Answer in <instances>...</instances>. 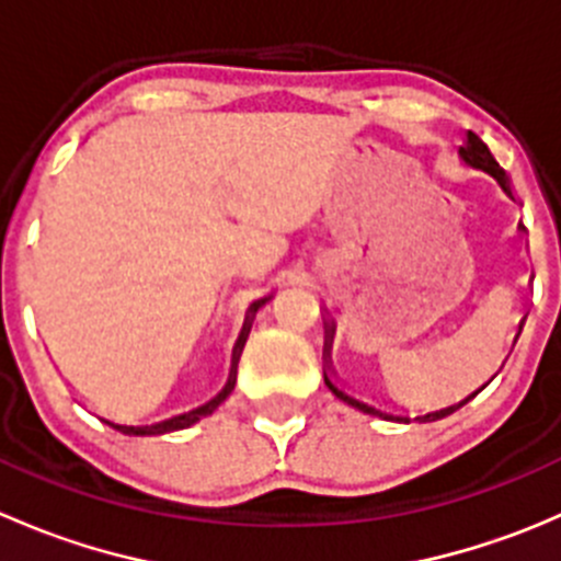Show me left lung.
I'll return each mask as SVG.
<instances>
[{"label": "left lung", "instance_id": "left-lung-1", "mask_svg": "<svg viewBox=\"0 0 561 561\" xmlns=\"http://www.w3.org/2000/svg\"><path fill=\"white\" fill-rule=\"evenodd\" d=\"M458 157H461V160L467 162L469 168H478V171L489 173L491 179H494L496 184H500L502 190H505V195H511V197H513V190H511V179H507L505 168H502L500 162H496V157L491 154V149H489V146L483 144V138H480L478 133H472V129H469V133H467V140H463V146H461V149H458ZM513 201H516V197H513ZM518 228L524 230V222H518ZM518 331H522V328H518ZM331 342H333V322H325V364H328V358H331ZM328 369H331V366H328ZM325 386L331 388V393H333V396H339V399H342V401H347V404H350V407H355V410L366 412V415H380V417H388V421H404V423H410V417H407V415H390V412H382V410H377V407L366 404V401L355 399V396H350L347 390H342V388H339L336 382H333L331 377H328V375H325ZM474 393H478V390H474ZM474 393H472V396H474ZM472 396H467V399H463V401H458V404H450V407H445V410H437V412H426V415H417L415 421H421V423H428V421H439V417L450 415V412H456L458 407H461V404H467V401L472 399Z\"/></svg>", "mask_w": 561, "mask_h": 561}]
</instances>
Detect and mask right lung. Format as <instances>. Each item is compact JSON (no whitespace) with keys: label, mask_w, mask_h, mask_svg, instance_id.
<instances>
[{"label":"right lung","mask_w":561,"mask_h":561,"mask_svg":"<svg viewBox=\"0 0 561 561\" xmlns=\"http://www.w3.org/2000/svg\"><path fill=\"white\" fill-rule=\"evenodd\" d=\"M271 296H265V298H260V301H254L252 307H249V314H247V322H244V328H241V336H239V342H236V347H233V369H230V380H228V386H225L222 390H219L217 396H214L211 401H206V404H201V407H195V410H190V412H181V415H173V417H168V421H160V423H149V426H124V423H113V421H103L107 423V426H113V428H118V432H124V434H135V437H146V434H165V432H179V428H186V426H192V423H197L201 421V417H206V415H211L214 410H217L219 404H222L225 399H228V393L230 390H233V386H236V364H239V355H241V350H244V342H247V336H249V325H252V314L257 312L260 307H263L265 301H268Z\"/></svg>","instance_id":"right-lung-1"}]
</instances>
